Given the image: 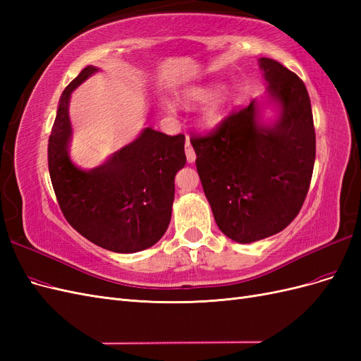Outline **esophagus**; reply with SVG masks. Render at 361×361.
<instances>
[{"mask_svg": "<svg viewBox=\"0 0 361 361\" xmlns=\"http://www.w3.org/2000/svg\"><path fill=\"white\" fill-rule=\"evenodd\" d=\"M185 154H187L188 162H194L195 161V152H194V149H192V146L190 143L188 135H187V143H185Z\"/></svg>", "mask_w": 361, "mask_h": 361, "instance_id": "1", "label": "esophagus"}]
</instances>
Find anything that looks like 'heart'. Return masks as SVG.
<instances>
[{
  "instance_id": "b5f03b06",
  "label": "heart",
  "mask_w": 361,
  "mask_h": 361,
  "mask_svg": "<svg viewBox=\"0 0 361 361\" xmlns=\"http://www.w3.org/2000/svg\"><path fill=\"white\" fill-rule=\"evenodd\" d=\"M214 89L212 87H192L185 94V99L190 104H200L209 99L212 96ZM226 102H227V96L224 93L216 94L214 99L206 105L204 111H203V117H204V122L209 123V125H215L221 120L223 114H224V108H226Z\"/></svg>"
}]
</instances>
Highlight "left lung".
<instances>
[{
	"label": "left lung",
	"mask_w": 361,
	"mask_h": 361,
	"mask_svg": "<svg viewBox=\"0 0 361 361\" xmlns=\"http://www.w3.org/2000/svg\"><path fill=\"white\" fill-rule=\"evenodd\" d=\"M269 96L281 106L272 126L257 125V106L232 111L207 134H192L202 187L220 231L248 244L281 232L309 192L316 155L310 97L297 73L260 59Z\"/></svg>",
	"instance_id": "left-lung-1"
}]
</instances>
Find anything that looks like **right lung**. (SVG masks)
I'll use <instances>...</instances> for the list:
<instances>
[{
	"instance_id": "add662e5",
	"label": "right lung",
	"mask_w": 361,
	"mask_h": 361,
	"mask_svg": "<svg viewBox=\"0 0 361 361\" xmlns=\"http://www.w3.org/2000/svg\"><path fill=\"white\" fill-rule=\"evenodd\" d=\"M97 69L84 68L64 89L48 141V169L60 209L90 243L116 253H135L166 233L174 176L185 166V135L146 128L133 143L90 171L68 157L71 93Z\"/></svg>"
}]
</instances>
